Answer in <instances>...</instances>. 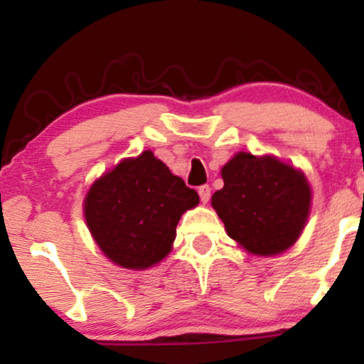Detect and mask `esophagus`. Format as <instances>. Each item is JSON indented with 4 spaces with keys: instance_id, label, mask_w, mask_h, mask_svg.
I'll return each instance as SVG.
<instances>
[{
    "instance_id": "obj_1",
    "label": "esophagus",
    "mask_w": 364,
    "mask_h": 364,
    "mask_svg": "<svg viewBox=\"0 0 364 364\" xmlns=\"http://www.w3.org/2000/svg\"><path fill=\"white\" fill-rule=\"evenodd\" d=\"M198 195H200V200H202V203H207L208 200H210V186L208 185H202L198 188Z\"/></svg>"
}]
</instances>
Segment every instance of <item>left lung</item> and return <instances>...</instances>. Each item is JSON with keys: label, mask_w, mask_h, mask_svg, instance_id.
<instances>
[{"label": "left lung", "mask_w": 364, "mask_h": 364, "mask_svg": "<svg viewBox=\"0 0 364 364\" xmlns=\"http://www.w3.org/2000/svg\"><path fill=\"white\" fill-rule=\"evenodd\" d=\"M220 174L224 188L212 195V207L229 237L262 257L286 252L298 241L311 205L301 171L272 156L240 152Z\"/></svg>", "instance_id": "obj_1"}]
</instances>
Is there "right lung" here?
<instances>
[{
  "label": "right lung",
  "mask_w": 364,
  "mask_h": 364,
  "mask_svg": "<svg viewBox=\"0 0 364 364\" xmlns=\"http://www.w3.org/2000/svg\"><path fill=\"white\" fill-rule=\"evenodd\" d=\"M198 193L150 150L102 174L83 202L92 237L123 269L145 270L171 252L176 225Z\"/></svg>",
  "instance_id": "add662e5"
}]
</instances>
